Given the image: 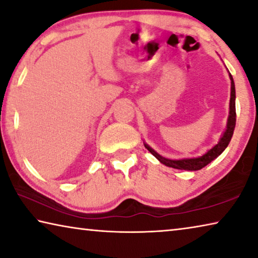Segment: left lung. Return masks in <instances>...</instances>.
<instances>
[{
	"label": "left lung",
	"mask_w": 258,
	"mask_h": 258,
	"mask_svg": "<svg viewBox=\"0 0 258 258\" xmlns=\"http://www.w3.org/2000/svg\"><path fill=\"white\" fill-rule=\"evenodd\" d=\"M230 80H231V98H230V111H229V118L228 124H226V128L224 131L223 135H222L220 141L217 142L216 146H214L211 150H208L206 154L203 156L197 157V158H184V159H167L165 157H161L159 154L150 148L149 146L145 143V147L149 150L152 155H154L157 159H158L161 164H164L168 167H173L176 169H184V171H199L205 166H207L211 161H213L215 158H217L222 152L225 150V148L229 146L231 141V138L233 135V131L235 127V87L232 75L230 74Z\"/></svg>",
	"instance_id": "1"
}]
</instances>
